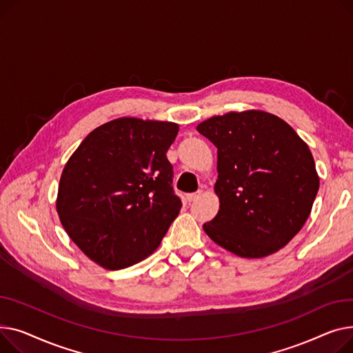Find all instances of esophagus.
Wrapping results in <instances>:
<instances>
[{
  "instance_id": "34e87169",
  "label": "esophagus",
  "mask_w": 353,
  "mask_h": 353,
  "mask_svg": "<svg viewBox=\"0 0 353 353\" xmlns=\"http://www.w3.org/2000/svg\"><path fill=\"white\" fill-rule=\"evenodd\" d=\"M201 194H202V191H196V192H192V194H186V201H195V199H198L199 196H201Z\"/></svg>"
}]
</instances>
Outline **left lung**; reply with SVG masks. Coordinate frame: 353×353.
Wrapping results in <instances>:
<instances>
[{
    "label": "left lung",
    "instance_id": "left-lung-1",
    "mask_svg": "<svg viewBox=\"0 0 353 353\" xmlns=\"http://www.w3.org/2000/svg\"><path fill=\"white\" fill-rule=\"evenodd\" d=\"M196 130L218 148L219 211L205 234L242 258L275 254L302 230L319 190L307 143L259 110L216 115Z\"/></svg>",
    "mask_w": 353,
    "mask_h": 353
}]
</instances>
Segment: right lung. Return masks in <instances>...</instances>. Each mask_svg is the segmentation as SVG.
<instances>
[{
    "label": "right lung",
    "mask_w": 353,
    "mask_h": 353,
    "mask_svg": "<svg viewBox=\"0 0 353 353\" xmlns=\"http://www.w3.org/2000/svg\"><path fill=\"white\" fill-rule=\"evenodd\" d=\"M175 122L123 117L95 128L62 170L57 212L68 236L117 271L148 258L178 216L167 151Z\"/></svg>",
    "instance_id": "add662e5"
}]
</instances>
